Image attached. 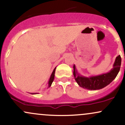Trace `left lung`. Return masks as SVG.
I'll return each instance as SVG.
<instances>
[{
    "label": "left lung",
    "mask_w": 125,
    "mask_h": 125,
    "mask_svg": "<svg viewBox=\"0 0 125 125\" xmlns=\"http://www.w3.org/2000/svg\"><path fill=\"white\" fill-rule=\"evenodd\" d=\"M121 58L119 55L115 59L113 68L109 72L99 75L86 77L81 75L77 71L76 66L73 65V76L77 83L84 89L95 90L101 89L110 84L115 79L120 71Z\"/></svg>",
    "instance_id": "8db88e82"
}]
</instances>
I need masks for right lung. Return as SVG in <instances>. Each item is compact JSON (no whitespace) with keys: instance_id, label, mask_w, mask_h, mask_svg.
Returning a JSON list of instances; mask_svg holds the SVG:
<instances>
[{"instance_id":"obj_1","label":"right lung","mask_w":125,"mask_h":125,"mask_svg":"<svg viewBox=\"0 0 125 125\" xmlns=\"http://www.w3.org/2000/svg\"><path fill=\"white\" fill-rule=\"evenodd\" d=\"M56 68V67L54 69V70H53V71L52 73V74H51V77H50L49 79V81H48V84H47V86H48V87H51V85H52V83L53 81L54 77V73H55ZM31 94H36V93H31Z\"/></svg>"}]
</instances>
